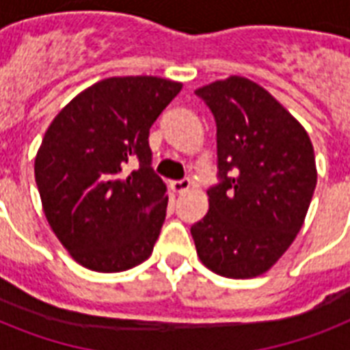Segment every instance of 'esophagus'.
<instances>
[{
	"instance_id": "esophagus-1",
	"label": "esophagus",
	"mask_w": 350,
	"mask_h": 350,
	"mask_svg": "<svg viewBox=\"0 0 350 350\" xmlns=\"http://www.w3.org/2000/svg\"><path fill=\"white\" fill-rule=\"evenodd\" d=\"M191 189V181L189 180H178V181H170V191L176 192V194H183Z\"/></svg>"
}]
</instances>
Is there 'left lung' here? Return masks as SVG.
<instances>
[{
  "mask_svg": "<svg viewBox=\"0 0 350 350\" xmlns=\"http://www.w3.org/2000/svg\"><path fill=\"white\" fill-rule=\"evenodd\" d=\"M216 120L218 185L191 227L198 256L225 278L267 272L299 232L316 189L314 148L263 87L230 76L196 90Z\"/></svg>",
  "mask_w": 350,
  "mask_h": 350,
  "instance_id": "obj_1",
  "label": "left lung"
}]
</instances>
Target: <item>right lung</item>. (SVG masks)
I'll return each instance as SVG.
<instances>
[{"label": "right lung", "instance_id": "1", "mask_svg": "<svg viewBox=\"0 0 350 350\" xmlns=\"http://www.w3.org/2000/svg\"><path fill=\"white\" fill-rule=\"evenodd\" d=\"M180 90L156 76L101 79L46 129L36 183L46 221L79 265L121 272L152 254L169 196L150 167L148 131ZM129 161H138L132 173Z\"/></svg>", "mask_w": 350, "mask_h": 350}]
</instances>
